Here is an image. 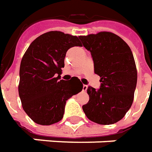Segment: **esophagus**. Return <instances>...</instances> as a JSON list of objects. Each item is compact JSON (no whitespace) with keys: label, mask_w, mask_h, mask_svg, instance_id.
<instances>
[{"label":"esophagus","mask_w":152,"mask_h":152,"mask_svg":"<svg viewBox=\"0 0 152 152\" xmlns=\"http://www.w3.org/2000/svg\"><path fill=\"white\" fill-rule=\"evenodd\" d=\"M87 89H88V86H87V85H83V91H87Z\"/></svg>","instance_id":"1"}]
</instances>
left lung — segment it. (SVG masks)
<instances>
[{"mask_svg": "<svg viewBox=\"0 0 152 152\" xmlns=\"http://www.w3.org/2000/svg\"><path fill=\"white\" fill-rule=\"evenodd\" d=\"M91 52L94 72L100 76V89L88 87L89 101L83 105L85 115L99 124L122 119L133 104L137 72L132 50L125 42L110 32L79 36Z\"/></svg>", "mask_w": 152, "mask_h": 152, "instance_id": "8db88e82", "label": "left lung"}]
</instances>
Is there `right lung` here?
Instances as JSON below:
<instances>
[{
    "label": "right lung",
    "mask_w": 152,
    "mask_h": 152,
    "mask_svg": "<svg viewBox=\"0 0 152 152\" xmlns=\"http://www.w3.org/2000/svg\"><path fill=\"white\" fill-rule=\"evenodd\" d=\"M81 46L78 37L50 31L30 44L19 69V95L23 110L36 124L61 121L68 99L83 90L77 77L61 79L64 57L70 47Z\"/></svg>",
    "instance_id": "1"
}]
</instances>
